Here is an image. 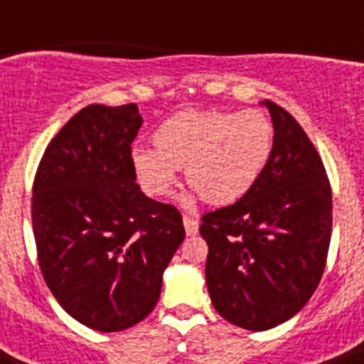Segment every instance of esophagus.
<instances>
[{
    "instance_id": "1",
    "label": "esophagus",
    "mask_w": 364,
    "mask_h": 364,
    "mask_svg": "<svg viewBox=\"0 0 364 364\" xmlns=\"http://www.w3.org/2000/svg\"><path fill=\"white\" fill-rule=\"evenodd\" d=\"M183 225H185V230H187L188 236H194V234L198 232V221L191 215L183 217Z\"/></svg>"
}]
</instances>
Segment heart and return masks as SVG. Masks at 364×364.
<instances>
[{"label": "heart", "mask_w": 364, "mask_h": 364, "mask_svg": "<svg viewBox=\"0 0 364 364\" xmlns=\"http://www.w3.org/2000/svg\"><path fill=\"white\" fill-rule=\"evenodd\" d=\"M156 147L134 151V168L151 196H164L187 168V183L213 205L232 204L262 176L274 128L260 111H181L154 136Z\"/></svg>", "instance_id": "1"}]
</instances>
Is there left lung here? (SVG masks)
<instances>
[{"instance_id": "8db88e82", "label": "left lung", "mask_w": 364, "mask_h": 364, "mask_svg": "<svg viewBox=\"0 0 364 364\" xmlns=\"http://www.w3.org/2000/svg\"><path fill=\"white\" fill-rule=\"evenodd\" d=\"M264 105L276 134L262 176L238 202L200 219L211 302L247 331H268L304 308L333 232V191L316 145L287 109Z\"/></svg>"}]
</instances>
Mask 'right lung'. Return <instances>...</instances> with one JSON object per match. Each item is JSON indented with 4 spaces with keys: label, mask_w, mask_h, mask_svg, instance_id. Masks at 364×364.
I'll use <instances>...</instances> for the list:
<instances>
[{
    "label": "right lung",
    "mask_w": 364,
    "mask_h": 364,
    "mask_svg": "<svg viewBox=\"0 0 364 364\" xmlns=\"http://www.w3.org/2000/svg\"><path fill=\"white\" fill-rule=\"evenodd\" d=\"M136 104H92L45 149L31 194L37 260L50 293L82 325L117 333L159 302L162 272L185 240L176 205L136 183Z\"/></svg>",
    "instance_id": "add662e5"
}]
</instances>
